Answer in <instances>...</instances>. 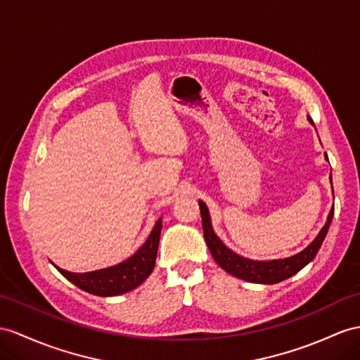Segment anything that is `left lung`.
Wrapping results in <instances>:
<instances>
[{
    "instance_id": "1",
    "label": "left lung",
    "mask_w": 360,
    "mask_h": 360,
    "mask_svg": "<svg viewBox=\"0 0 360 360\" xmlns=\"http://www.w3.org/2000/svg\"><path fill=\"white\" fill-rule=\"evenodd\" d=\"M309 122L313 124L310 118ZM326 160H327V155H326ZM330 182H331V173H330ZM199 208H200L202 229H204L205 242L216 263L228 274L237 276V278L250 281V283H260V284H275L283 280H288L292 275L298 274L304 266H307L313 259H315L322 242H324V238L328 233L331 219H333V213H335V210L331 208L326 225L322 226L315 240H313L306 250H302L301 252L295 255L285 257V259L262 262V260L245 259V257L236 254L234 251L229 250L228 246H225L224 242L220 240V238L216 236V233L213 231L208 207L204 204V202L199 200Z\"/></svg>"
}]
</instances>
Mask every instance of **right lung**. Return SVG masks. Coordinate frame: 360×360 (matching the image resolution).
<instances>
[{
    "label": "right lung",
    "instance_id": "add662e5",
    "mask_svg": "<svg viewBox=\"0 0 360 360\" xmlns=\"http://www.w3.org/2000/svg\"><path fill=\"white\" fill-rule=\"evenodd\" d=\"M161 220V217L156 220L152 233L140 250L122 263L84 274L68 272L58 268L56 264L54 266L68 281L76 284L79 289L97 295V297H117V295L131 292L138 288L155 268L162 228Z\"/></svg>",
    "mask_w": 360,
    "mask_h": 360
}]
</instances>
